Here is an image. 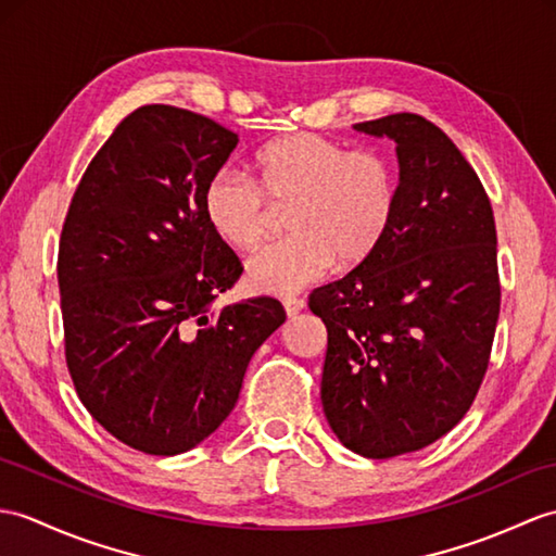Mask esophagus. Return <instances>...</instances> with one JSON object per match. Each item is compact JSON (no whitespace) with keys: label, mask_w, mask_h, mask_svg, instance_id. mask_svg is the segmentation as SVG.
Masks as SVG:
<instances>
[{"label":"esophagus","mask_w":556,"mask_h":556,"mask_svg":"<svg viewBox=\"0 0 556 556\" xmlns=\"http://www.w3.org/2000/svg\"><path fill=\"white\" fill-rule=\"evenodd\" d=\"M281 303H283V309H287L289 317H295L305 307V301L303 299H295V295H287V299H283Z\"/></svg>","instance_id":"obj_1"}]
</instances>
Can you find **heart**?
Returning a JSON list of instances; mask_svg holds the SVG:
<instances>
[{"mask_svg":"<svg viewBox=\"0 0 556 556\" xmlns=\"http://www.w3.org/2000/svg\"><path fill=\"white\" fill-rule=\"evenodd\" d=\"M255 179L217 170L203 189V215L227 247L253 251L267 239L275 208H289V239L247 265L255 291L293 293L325 277L333 261L357 267L379 251L397 208V177L379 151L353 149L315 132L269 141L253 159Z\"/></svg>","mask_w":556,"mask_h":556,"instance_id":"heart-1","label":"heart"}]
</instances>
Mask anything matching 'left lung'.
I'll return each instance as SVG.
<instances>
[{
  "instance_id": "obj_1",
  "label": "left lung",
  "mask_w": 556,
  "mask_h": 556,
  "mask_svg": "<svg viewBox=\"0 0 556 556\" xmlns=\"http://www.w3.org/2000/svg\"><path fill=\"white\" fill-rule=\"evenodd\" d=\"M395 141L400 182L379 251L309 293L327 327L321 407L369 459L415 453L467 415L500 315L497 231L479 175L417 113L353 125Z\"/></svg>"
}]
</instances>
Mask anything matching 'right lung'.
Returning a JSON list of instances; mask_svg holds the SVG:
<instances>
[{
	"mask_svg": "<svg viewBox=\"0 0 556 556\" xmlns=\"http://www.w3.org/2000/svg\"><path fill=\"white\" fill-rule=\"evenodd\" d=\"M239 135L151 103L115 127L77 185L59 243L66 363L103 429L179 455L235 409L253 353L287 313L275 299L213 309L241 263L203 215Z\"/></svg>",
	"mask_w": 556,
	"mask_h": 556,
	"instance_id": "obj_1",
	"label": "right lung"
}]
</instances>
